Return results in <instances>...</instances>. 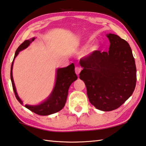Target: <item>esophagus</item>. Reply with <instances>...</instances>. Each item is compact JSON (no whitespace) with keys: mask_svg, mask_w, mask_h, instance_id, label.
I'll list each match as a JSON object with an SVG mask.
<instances>
[{"mask_svg":"<svg viewBox=\"0 0 146 146\" xmlns=\"http://www.w3.org/2000/svg\"><path fill=\"white\" fill-rule=\"evenodd\" d=\"M81 71V68L78 67V66H76L75 68V72H76V74H77V75H79Z\"/></svg>","mask_w":146,"mask_h":146,"instance_id":"1","label":"esophagus"}]
</instances>
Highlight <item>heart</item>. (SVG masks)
I'll return each mask as SVG.
<instances>
[{
  "label": "heart",
  "instance_id": "1",
  "mask_svg": "<svg viewBox=\"0 0 146 146\" xmlns=\"http://www.w3.org/2000/svg\"><path fill=\"white\" fill-rule=\"evenodd\" d=\"M98 48V46L97 44H95V45H93L91 46L90 48H89L88 49H87L86 51H84V53L83 54V56H89L91 54L93 53V52H95V51H97Z\"/></svg>",
  "mask_w": 146,
  "mask_h": 146
}]
</instances>
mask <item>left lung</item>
I'll list each match as a JSON object with an SVG mask.
<instances>
[{
    "label": "left lung",
    "instance_id": "1",
    "mask_svg": "<svg viewBox=\"0 0 146 146\" xmlns=\"http://www.w3.org/2000/svg\"><path fill=\"white\" fill-rule=\"evenodd\" d=\"M109 50H97L79 63V78L86 86L90 103L103 111L119 107L132 95L137 81L135 59L129 44L117 35L107 34Z\"/></svg>",
    "mask_w": 146,
    "mask_h": 146
}]
</instances>
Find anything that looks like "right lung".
Here are the masks:
<instances>
[{"label": "right lung", "mask_w": 146, "mask_h": 146, "mask_svg": "<svg viewBox=\"0 0 146 146\" xmlns=\"http://www.w3.org/2000/svg\"><path fill=\"white\" fill-rule=\"evenodd\" d=\"M35 38H32L30 40H26L19 46L15 52V57L13 60L11 67V80L12 82L13 88L15 92L16 98L21 104H23V102L19 98L18 93L16 92V87L14 83L13 78V65L14 60L16 56L18 55L19 52L27 48L30 45L32 41H34ZM74 65L71 64L70 65L65 68H58L56 70V78L55 84L53 88V92L49 95V97L46 100L37 106H29L25 105V107L29 109L30 111H32L34 113L40 116H48L60 111L62 110L67 100L68 91L70 84L78 79V76L74 70Z\"/></svg>", "instance_id": "right-lung-1"}]
</instances>
